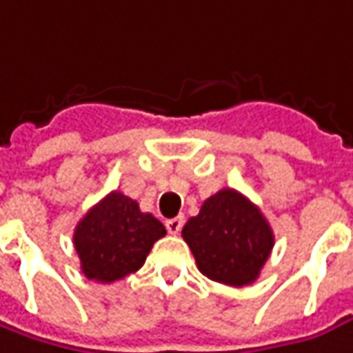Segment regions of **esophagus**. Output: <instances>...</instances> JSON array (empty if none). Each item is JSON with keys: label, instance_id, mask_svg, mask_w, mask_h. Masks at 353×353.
<instances>
[{"label": "esophagus", "instance_id": "obj_1", "mask_svg": "<svg viewBox=\"0 0 353 353\" xmlns=\"http://www.w3.org/2000/svg\"><path fill=\"white\" fill-rule=\"evenodd\" d=\"M166 228L170 234H179V232H181V228H183V216H176V218H170V220H166Z\"/></svg>", "mask_w": 353, "mask_h": 353}]
</instances>
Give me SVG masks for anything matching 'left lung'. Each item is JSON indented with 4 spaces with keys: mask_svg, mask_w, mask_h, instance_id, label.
Instances as JSON below:
<instances>
[{
    "mask_svg": "<svg viewBox=\"0 0 353 353\" xmlns=\"http://www.w3.org/2000/svg\"><path fill=\"white\" fill-rule=\"evenodd\" d=\"M181 236L205 276L236 288L257 280L274 245L267 218L236 189L208 196Z\"/></svg>",
    "mask_w": 353,
    "mask_h": 353,
    "instance_id": "left-lung-1",
    "label": "left lung"
}]
</instances>
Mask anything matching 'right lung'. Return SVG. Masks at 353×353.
<instances>
[{
  "label": "right lung",
  "instance_id": "right-lung-1",
  "mask_svg": "<svg viewBox=\"0 0 353 353\" xmlns=\"http://www.w3.org/2000/svg\"><path fill=\"white\" fill-rule=\"evenodd\" d=\"M164 224L139 203L112 191L86 212L73 234L81 270L88 280L110 284L137 272L160 237Z\"/></svg>",
  "mask_w": 353,
  "mask_h": 353
}]
</instances>
